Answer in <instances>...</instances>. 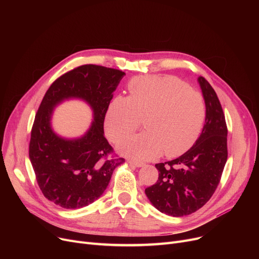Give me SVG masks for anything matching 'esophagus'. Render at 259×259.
Here are the masks:
<instances>
[{
    "mask_svg": "<svg viewBox=\"0 0 259 259\" xmlns=\"http://www.w3.org/2000/svg\"><path fill=\"white\" fill-rule=\"evenodd\" d=\"M130 165H132V166H135V167H143L145 164L144 162H142V161H134V160H129L128 161Z\"/></svg>",
    "mask_w": 259,
    "mask_h": 259,
    "instance_id": "1",
    "label": "esophagus"
}]
</instances>
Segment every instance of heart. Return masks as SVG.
Listing matches in <instances>:
<instances>
[{
    "label": "heart",
    "instance_id": "1",
    "mask_svg": "<svg viewBox=\"0 0 259 259\" xmlns=\"http://www.w3.org/2000/svg\"><path fill=\"white\" fill-rule=\"evenodd\" d=\"M129 98H114L107 109L105 129L118 143L141 125L147 131L119 145L122 154L148 160L161 152L178 156L192 146L206 116V105L197 90L172 76L142 75L128 84Z\"/></svg>",
    "mask_w": 259,
    "mask_h": 259
}]
</instances>
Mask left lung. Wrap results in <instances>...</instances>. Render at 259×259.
I'll return each instance as SVG.
<instances>
[{
  "instance_id": "8db88e82",
  "label": "left lung",
  "mask_w": 259,
  "mask_h": 259,
  "mask_svg": "<svg viewBox=\"0 0 259 259\" xmlns=\"http://www.w3.org/2000/svg\"><path fill=\"white\" fill-rule=\"evenodd\" d=\"M198 83L206 104L200 137L182 156L156 164L158 180L145 190L157 210L174 217L206 205L221 182L228 158V128L221 102L205 77L199 76Z\"/></svg>"
}]
</instances>
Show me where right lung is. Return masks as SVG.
Masks as SVG:
<instances>
[{"mask_svg": "<svg viewBox=\"0 0 259 259\" xmlns=\"http://www.w3.org/2000/svg\"><path fill=\"white\" fill-rule=\"evenodd\" d=\"M121 70L99 65H81L53 81L35 114L29 143V158L44 196L65 209H79L97 200L125 159L114 153L104 137L107 109ZM69 97L86 100L95 120L83 138L65 140L50 127L53 108Z\"/></svg>", "mask_w": 259, "mask_h": 259, "instance_id": "right-lung-1", "label": "right lung"}]
</instances>
